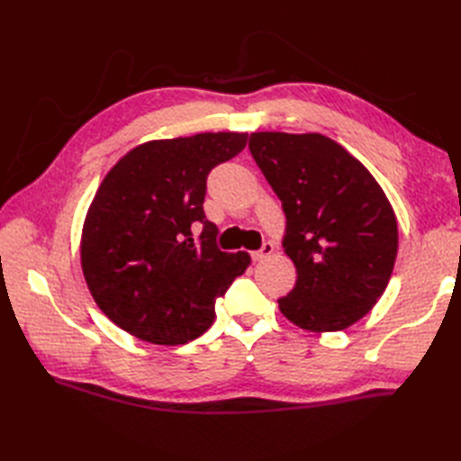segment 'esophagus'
Listing matches in <instances>:
<instances>
[{"label": "esophagus", "mask_w": 461, "mask_h": 461, "mask_svg": "<svg viewBox=\"0 0 461 461\" xmlns=\"http://www.w3.org/2000/svg\"><path fill=\"white\" fill-rule=\"evenodd\" d=\"M273 249H276V248H273V243L267 241V243H263V248L259 251H253L251 258H253V261H263V259H267L271 256Z\"/></svg>", "instance_id": "esophagus-1"}]
</instances>
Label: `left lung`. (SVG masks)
Masks as SVG:
<instances>
[{
    "instance_id": "1",
    "label": "left lung",
    "mask_w": 461,
    "mask_h": 461,
    "mask_svg": "<svg viewBox=\"0 0 461 461\" xmlns=\"http://www.w3.org/2000/svg\"><path fill=\"white\" fill-rule=\"evenodd\" d=\"M249 150L287 218L283 240L297 269L277 299L293 325L332 332L376 305L393 276L398 223L366 166L325 134L251 132Z\"/></svg>"
}]
</instances>
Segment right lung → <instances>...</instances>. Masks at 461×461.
<instances>
[{"label": "right lung", "instance_id": "right-lung-1", "mask_svg": "<svg viewBox=\"0 0 461 461\" xmlns=\"http://www.w3.org/2000/svg\"><path fill=\"white\" fill-rule=\"evenodd\" d=\"M248 132L149 140L106 172L86 210L81 267L96 305L116 327L178 347L215 319V299L249 267L246 251L215 248L203 215L210 170L246 149ZM200 221L198 239L191 223Z\"/></svg>", "mask_w": 461, "mask_h": 461}]
</instances>
